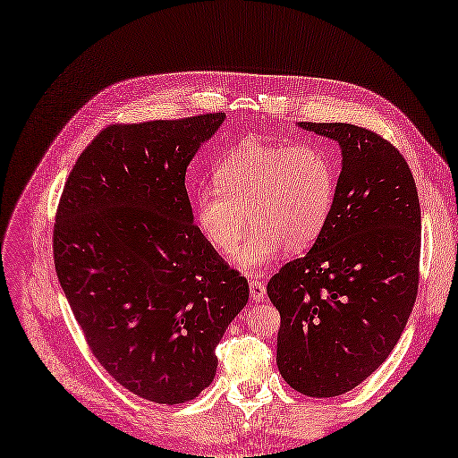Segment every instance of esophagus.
Here are the masks:
<instances>
[{"label":"esophagus","instance_id":"esophagus-1","mask_svg":"<svg viewBox=\"0 0 458 458\" xmlns=\"http://www.w3.org/2000/svg\"><path fill=\"white\" fill-rule=\"evenodd\" d=\"M249 290H250V300L252 301H264V297H266V284L264 283L250 281Z\"/></svg>","mask_w":458,"mask_h":458}]
</instances>
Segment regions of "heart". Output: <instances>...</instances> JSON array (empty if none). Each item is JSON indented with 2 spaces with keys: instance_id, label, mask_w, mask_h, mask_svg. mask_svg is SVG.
Returning <instances> with one entry per match:
<instances>
[{
  "instance_id": "heart-1",
  "label": "heart",
  "mask_w": 458,
  "mask_h": 458,
  "mask_svg": "<svg viewBox=\"0 0 458 458\" xmlns=\"http://www.w3.org/2000/svg\"><path fill=\"white\" fill-rule=\"evenodd\" d=\"M216 187L194 196V221L206 240L230 252L249 221L254 225L232 260L258 271L284 249L312 245L324 232L336 198V165L316 146L247 142L216 166Z\"/></svg>"
}]
</instances>
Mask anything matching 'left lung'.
I'll return each instance as SVG.
<instances>
[{"label": "left lung", "instance_id": "left-lung-1", "mask_svg": "<svg viewBox=\"0 0 458 458\" xmlns=\"http://www.w3.org/2000/svg\"><path fill=\"white\" fill-rule=\"evenodd\" d=\"M339 142L343 168L312 249L267 283L281 312L278 372L307 396L352 391L406 327L420 284L421 209L404 157L350 123H297Z\"/></svg>", "mask_w": 458, "mask_h": 458}]
</instances>
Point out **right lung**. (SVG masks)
<instances>
[{
	"label": "right lung",
	"mask_w": 458,
	"mask_h": 458,
	"mask_svg": "<svg viewBox=\"0 0 458 458\" xmlns=\"http://www.w3.org/2000/svg\"><path fill=\"white\" fill-rule=\"evenodd\" d=\"M226 114L110 125L78 157L54 225V264L106 372L157 404L196 399L215 348L249 301L194 225L185 189L196 151Z\"/></svg>",
	"instance_id": "obj_1"
}]
</instances>
